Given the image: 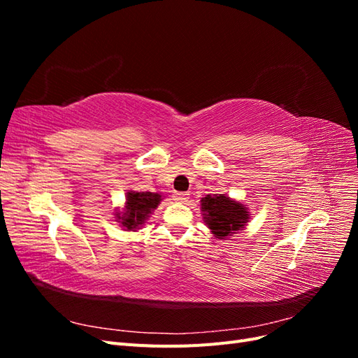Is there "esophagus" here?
Returning a JSON list of instances; mask_svg holds the SVG:
<instances>
[{
	"instance_id": "obj_1",
	"label": "esophagus",
	"mask_w": 358,
	"mask_h": 358,
	"mask_svg": "<svg viewBox=\"0 0 358 358\" xmlns=\"http://www.w3.org/2000/svg\"><path fill=\"white\" fill-rule=\"evenodd\" d=\"M173 197H175V200L179 203H185L189 199V194L188 192H176Z\"/></svg>"
}]
</instances>
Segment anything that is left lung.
Instances as JSON below:
<instances>
[{
    "mask_svg": "<svg viewBox=\"0 0 358 358\" xmlns=\"http://www.w3.org/2000/svg\"><path fill=\"white\" fill-rule=\"evenodd\" d=\"M201 212L206 225L216 239H225L227 236L242 230L249 220L245 206L225 197V194L201 199Z\"/></svg>",
    "mask_w": 358,
    "mask_h": 358,
    "instance_id": "obj_1",
    "label": "left lung"
}]
</instances>
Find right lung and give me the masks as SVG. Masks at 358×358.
<instances>
[{"label":"right lung","instance_id":"1","mask_svg":"<svg viewBox=\"0 0 358 358\" xmlns=\"http://www.w3.org/2000/svg\"><path fill=\"white\" fill-rule=\"evenodd\" d=\"M159 201L161 196L158 192L129 191L127 192L125 210L116 213L117 222H121L127 230L134 231L137 227L142 225L149 218V215L152 213Z\"/></svg>","mask_w":358,"mask_h":358}]
</instances>
